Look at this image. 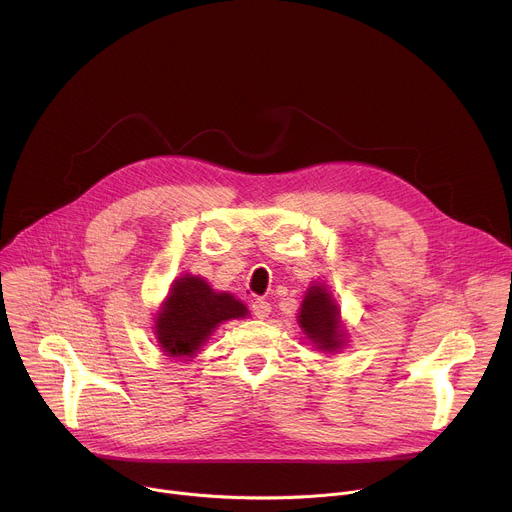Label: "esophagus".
<instances>
[{"instance_id":"1","label":"esophagus","mask_w":512,"mask_h":512,"mask_svg":"<svg viewBox=\"0 0 512 512\" xmlns=\"http://www.w3.org/2000/svg\"><path fill=\"white\" fill-rule=\"evenodd\" d=\"M251 312H253V316H255V318L265 320V318L269 316V312H271V306H269L265 300L257 298V300L251 304Z\"/></svg>"}]
</instances>
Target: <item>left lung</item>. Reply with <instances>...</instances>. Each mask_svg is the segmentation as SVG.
<instances>
[{
    "instance_id": "8db88e82",
    "label": "left lung",
    "mask_w": 512,
    "mask_h": 512,
    "mask_svg": "<svg viewBox=\"0 0 512 512\" xmlns=\"http://www.w3.org/2000/svg\"><path fill=\"white\" fill-rule=\"evenodd\" d=\"M298 324L306 338L324 352H336L346 342L338 304L332 300L330 291L322 283H314L300 308Z\"/></svg>"
}]
</instances>
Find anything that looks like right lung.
Masks as SVG:
<instances>
[{
	"mask_svg": "<svg viewBox=\"0 0 512 512\" xmlns=\"http://www.w3.org/2000/svg\"><path fill=\"white\" fill-rule=\"evenodd\" d=\"M249 312L227 291H214L198 275H182L156 316V338L166 356L192 358L218 324L245 318Z\"/></svg>",
	"mask_w": 512,
	"mask_h": 512,
	"instance_id": "1",
	"label": "right lung"
}]
</instances>
